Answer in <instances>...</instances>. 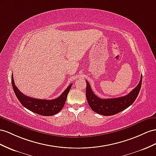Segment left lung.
Here are the masks:
<instances>
[{
  "mask_svg": "<svg viewBox=\"0 0 156 156\" xmlns=\"http://www.w3.org/2000/svg\"><path fill=\"white\" fill-rule=\"evenodd\" d=\"M142 75L138 86L125 96L111 99H101L95 95L91 90L89 82L86 81V98L91 109L94 112L104 116H110L121 112L130 106L135 99L141 88Z\"/></svg>",
  "mask_w": 156,
  "mask_h": 156,
  "instance_id": "1",
  "label": "left lung"
}]
</instances>
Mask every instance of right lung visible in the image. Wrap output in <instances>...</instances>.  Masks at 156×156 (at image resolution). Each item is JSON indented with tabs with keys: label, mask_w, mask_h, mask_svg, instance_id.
<instances>
[{
	"label": "right lung",
	"mask_w": 156,
	"mask_h": 156,
	"mask_svg": "<svg viewBox=\"0 0 156 156\" xmlns=\"http://www.w3.org/2000/svg\"><path fill=\"white\" fill-rule=\"evenodd\" d=\"M11 78L12 85L14 93L22 105L32 112L43 116H52L61 111L65 104L68 94L73 85L71 83L70 86H68L65 91L58 98L51 100H47V99H39L26 96L15 86L13 75H12Z\"/></svg>",
	"instance_id": "add662e5"
}]
</instances>
